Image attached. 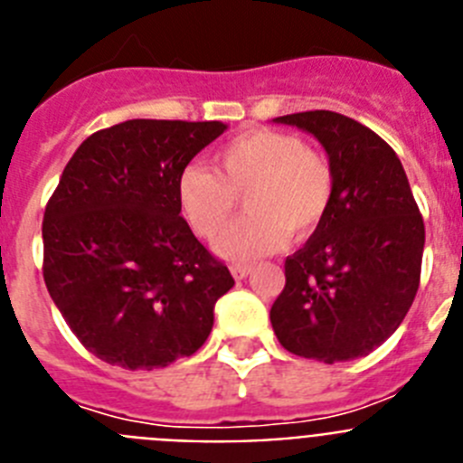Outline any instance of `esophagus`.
<instances>
[{"instance_id": "1", "label": "esophagus", "mask_w": 463, "mask_h": 463, "mask_svg": "<svg viewBox=\"0 0 463 463\" xmlns=\"http://www.w3.org/2000/svg\"><path fill=\"white\" fill-rule=\"evenodd\" d=\"M250 271H252V267H245V264H234V267H232V276H234L236 280H243V278H248L250 276Z\"/></svg>"}]
</instances>
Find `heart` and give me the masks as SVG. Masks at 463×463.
Returning <instances> with one entry per match:
<instances>
[{"label": "heart", "mask_w": 463, "mask_h": 463, "mask_svg": "<svg viewBox=\"0 0 463 463\" xmlns=\"http://www.w3.org/2000/svg\"><path fill=\"white\" fill-rule=\"evenodd\" d=\"M243 194L249 215L223 235ZM175 194L196 234L222 233L218 255L248 264L276 252L288 234L304 239L320 227L334 199V171L325 155L306 148L294 134L255 129L224 143L215 169L187 165Z\"/></svg>", "instance_id": "heart-1"}]
</instances>
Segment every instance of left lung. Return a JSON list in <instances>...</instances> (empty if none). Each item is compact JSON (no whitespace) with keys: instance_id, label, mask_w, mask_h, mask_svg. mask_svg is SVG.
Wrapping results in <instances>:
<instances>
[{"instance_id":"obj_1","label":"left lung","mask_w":463,"mask_h":463,"mask_svg":"<svg viewBox=\"0 0 463 463\" xmlns=\"http://www.w3.org/2000/svg\"><path fill=\"white\" fill-rule=\"evenodd\" d=\"M313 134L334 171L320 227L285 260L271 325L285 350L317 362L366 357L399 329L420 288L424 222L394 150L334 110L273 118Z\"/></svg>"}]
</instances>
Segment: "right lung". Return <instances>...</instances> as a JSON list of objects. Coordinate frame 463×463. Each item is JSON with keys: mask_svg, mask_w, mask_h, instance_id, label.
Listing matches in <instances>:
<instances>
[{"mask_svg": "<svg viewBox=\"0 0 463 463\" xmlns=\"http://www.w3.org/2000/svg\"><path fill=\"white\" fill-rule=\"evenodd\" d=\"M224 122L127 120L94 132L43 213V280L94 357L153 371L190 357L234 278L192 234L178 175Z\"/></svg>", "mask_w": 463, "mask_h": 463, "instance_id": "1", "label": "right lung"}]
</instances>
